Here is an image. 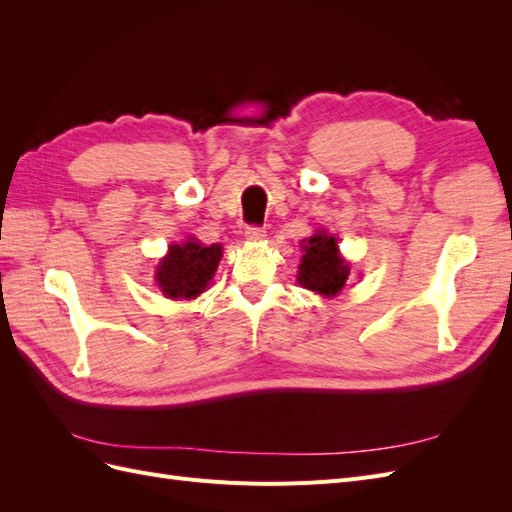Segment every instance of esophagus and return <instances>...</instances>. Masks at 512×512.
Instances as JSON below:
<instances>
[{
	"instance_id": "esophagus-1",
	"label": "esophagus",
	"mask_w": 512,
	"mask_h": 512,
	"mask_svg": "<svg viewBox=\"0 0 512 512\" xmlns=\"http://www.w3.org/2000/svg\"><path fill=\"white\" fill-rule=\"evenodd\" d=\"M245 237L250 239V241H262V239L267 237V230L262 228V226H254V224H252V226L245 228Z\"/></svg>"
}]
</instances>
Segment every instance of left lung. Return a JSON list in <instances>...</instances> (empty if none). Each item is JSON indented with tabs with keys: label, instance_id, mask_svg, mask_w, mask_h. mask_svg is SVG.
<instances>
[{
	"label": "left lung",
	"instance_id": "1",
	"mask_svg": "<svg viewBox=\"0 0 512 512\" xmlns=\"http://www.w3.org/2000/svg\"><path fill=\"white\" fill-rule=\"evenodd\" d=\"M337 250V239L318 230V235L303 247L305 256L299 265V284L307 290L324 294V297H335L344 288L350 273V267L339 258Z\"/></svg>",
	"mask_w": 512,
	"mask_h": 512
}]
</instances>
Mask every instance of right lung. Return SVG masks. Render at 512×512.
Listing matches in <instances>:
<instances>
[{"mask_svg":"<svg viewBox=\"0 0 512 512\" xmlns=\"http://www.w3.org/2000/svg\"><path fill=\"white\" fill-rule=\"evenodd\" d=\"M222 258V245L198 243L170 245L168 256L160 262L156 280L168 299H196L213 277Z\"/></svg>","mask_w":512,"mask_h":512,"instance_id":"obj_1","label":"right lung"}]
</instances>
